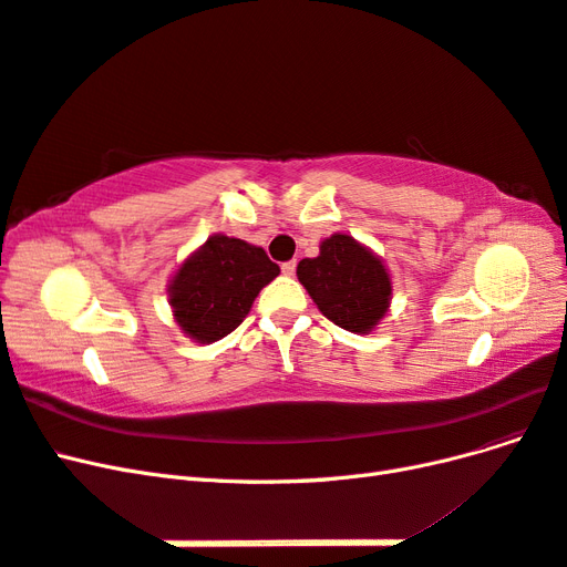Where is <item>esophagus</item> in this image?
<instances>
[{"instance_id":"1","label":"esophagus","mask_w":567,"mask_h":567,"mask_svg":"<svg viewBox=\"0 0 567 567\" xmlns=\"http://www.w3.org/2000/svg\"><path fill=\"white\" fill-rule=\"evenodd\" d=\"M296 267H298V265H296V260H288V262H284V265H281V271L286 274V277H293V274H296Z\"/></svg>"}]
</instances>
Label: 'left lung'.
<instances>
[{
	"label": "left lung",
	"instance_id": "left-lung-1",
	"mask_svg": "<svg viewBox=\"0 0 567 567\" xmlns=\"http://www.w3.org/2000/svg\"><path fill=\"white\" fill-rule=\"evenodd\" d=\"M298 279L321 315L352 333H369L390 305V277L383 262L348 234L326 238L317 257L298 265Z\"/></svg>",
	"mask_w": 567,
	"mask_h": 567
}]
</instances>
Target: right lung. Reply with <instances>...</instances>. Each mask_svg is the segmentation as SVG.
<instances>
[{"label":"right lung","mask_w":567,"mask_h":567,"mask_svg":"<svg viewBox=\"0 0 567 567\" xmlns=\"http://www.w3.org/2000/svg\"><path fill=\"white\" fill-rule=\"evenodd\" d=\"M279 271L262 248L217 234L179 267L169 305L188 338L215 342L246 319L257 293Z\"/></svg>","instance_id":"right-lung-1"}]
</instances>
